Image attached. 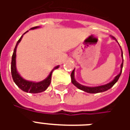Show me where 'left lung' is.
Instances as JSON below:
<instances>
[{"mask_svg": "<svg viewBox=\"0 0 130 130\" xmlns=\"http://www.w3.org/2000/svg\"><path fill=\"white\" fill-rule=\"evenodd\" d=\"M112 39H113L115 40L116 42H118L117 40H116V38L113 37H112ZM121 51H122V49H121ZM122 55H121V56L123 58V51H122ZM123 62L121 63V65H120V73L118 74L117 76L115 77L113 81H111V82H109L108 84H106L102 85V86H95V87H89V86H84V85L80 84L79 83L76 82V79L74 78V70H75V68L74 69V70L72 71V72L71 74V81H72V83L73 84L76 88H78L80 90H83V91H84V92H86V93H102V92H104V91H106V90H109L113 86V85L118 82V80L119 79V77H120V74H121V72H122V69H123Z\"/></svg>", "mask_w": 130, "mask_h": 130, "instance_id": "8db88e82", "label": "left lung"}]
</instances>
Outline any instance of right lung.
<instances>
[{
	"label": "right lung",
	"instance_id": "obj_1",
	"mask_svg": "<svg viewBox=\"0 0 130 130\" xmlns=\"http://www.w3.org/2000/svg\"><path fill=\"white\" fill-rule=\"evenodd\" d=\"M40 28L39 26L33 27L32 28H30V30L36 29ZM28 31L25 32L26 33ZM24 33V35L25 34ZM23 35L20 37V39L18 40V42H17L16 46L14 49V52H13L12 57V62H11V73H12V79L14 80V82L16 84V85L18 86L20 89L26 92V93H42L43 91L46 90V88L48 87V86L50 85L51 82V74L52 72L54 70L58 69L59 68V65H57L55 68L51 70L50 74H48V76L45 79H44L42 81L39 82H30V81H28L24 79L22 76L19 74L18 71L17 70V66H16V51H17V47L18 46L19 43L21 42V39L23 37Z\"/></svg>",
	"mask_w": 130,
	"mask_h": 130
}]
</instances>
